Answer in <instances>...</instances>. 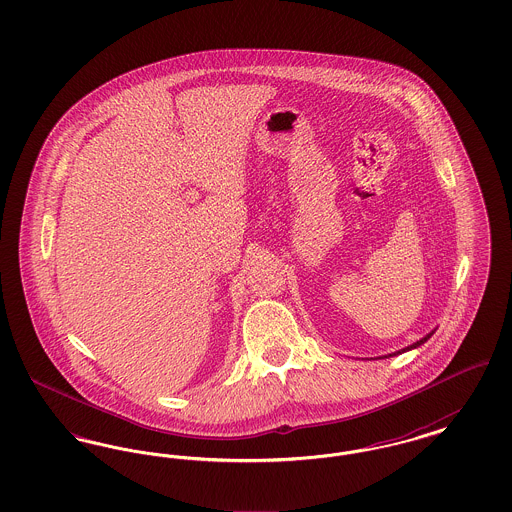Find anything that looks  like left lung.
<instances>
[{
  "instance_id": "left-lung-1",
  "label": "left lung",
  "mask_w": 512,
  "mask_h": 512,
  "mask_svg": "<svg viewBox=\"0 0 512 512\" xmlns=\"http://www.w3.org/2000/svg\"><path fill=\"white\" fill-rule=\"evenodd\" d=\"M436 330H432L430 334H426L424 338H420L418 341H414L413 345H409V347H403V349H399V351H395V353H390V355H382L380 359H390V357H395V355H401V353H405V351H411V349H416V347H420L424 341L430 340L432 338V334H434Z\"/></svg>"
}]
</instances>
